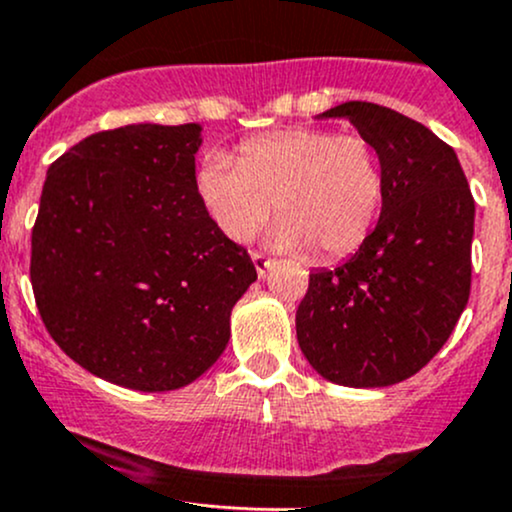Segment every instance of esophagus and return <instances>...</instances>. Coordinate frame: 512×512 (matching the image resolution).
<instances>
[{
  "label": "esophagus",
  "mask_w": 512,
  "mask_h": 512,
  "mask_svg": "<svg viewBox=\"0 0 512 512\" xmlns=\"http://www.w3.org/2000/svg\"><path fill=\"white\" fill-rule=\"evenodd\" d=\"M250 255H252V262H255V269H257V274H260V277H265V274H267V269L274 265V260H269V257L265 255V252H260V250H252Z\"/></svg>",
  "instance_id": "1"
}]
</instances>
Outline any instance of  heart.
<instances>
[{"mask_svg": "<svg viewBox=\"0 0 512 512\" xmlns=\"http://www.w3.org/2000/svg\"><path fill=\"white\" fill-rule=\"evenodd\" d=\"M196 194L218 228L247 240L272 209L269 243L342 260L364 245L386 199L379 150L330 128H289L240 143L235 162L211 153L196 170Z\"/></svg>", "mask_w": 512, "mask_h": 512, "instance_id": "obj_1", "label": "heart"}]
</instances>
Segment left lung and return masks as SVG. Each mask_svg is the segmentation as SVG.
I'll use <instances>...</instances> for the list:
<instances>
[{"label": "left lung", "mask_w": 512, "mask_h": 512, "mask_svg": "<svg viewBox=\"0 0 512 512\" xmlns=\"http://www.w3.org/2000/svg\"><path fill=\"white\" fill-rule=\"evenodd\" d=\"M340 116L379 150L386 199L355 255L308 277L296 338L320 376L374 389L420 372L462 316L474 196L457 153L423 123L372 101H345L320 119Z\"/></svg>", "instance_id": "8db88e82"}]
</instances>
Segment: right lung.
I'll return each mask as SVG.
<instances>
[{"label": "right lung", "instance_id": "right-lung-1", "mask_svg": "<svg viewBox=\"0 0 512 512\" xmlns=\"http://www.w3.org/2000/svg\"><path fill=\"white\" fill-rule=\"evenodd\" d=\"M199 123H133L50 165L31 233V286L50 338L133 391H174L221 357L257 279L196 194Z\"/></svg>", "mask_w": 512, "mask_h": 512}]
</instances>
